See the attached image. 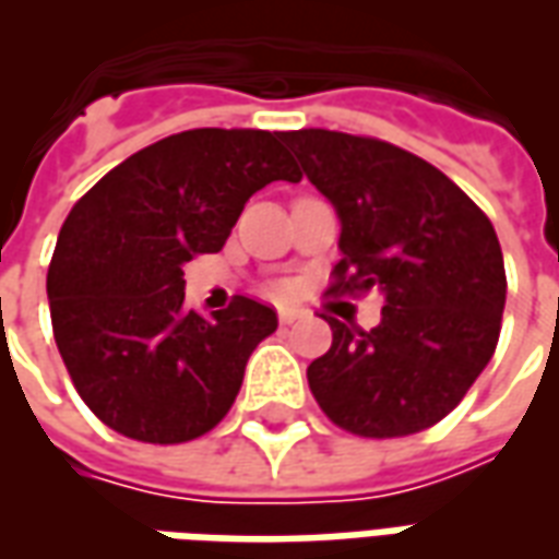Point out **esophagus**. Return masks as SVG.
I'll list each match as a JSON object with an SVG mask.
<instances>
[{
  "label": "esophagus",
  "mask_w": 559,
  "mask_h": 559,
  "mask_svg": "<svg viewBox=\"0 0 559 559\" xmlns=\"http://www.w3.org/2000/svg\"><path fill=\"white\" fill-rule=\"evenodd\" d=\"M302 317H305V311H299V308H281V311H278L281 326H290V323L302 320Z\"/></svg>",
  "instance_id": "1"
}]
</instances>
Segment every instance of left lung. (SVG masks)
Wrapping results in <instances>:
<instances>
[{
	"label": "left lung",
	"mask_w": 559,
	"mask_h": 559,
	"mask_svg": "<svg viewBox=\"0 0 559 559\" xmlns=\"http://www.w3.org/2000/svg\"><path fill=\"white\" fill-rule=\"evenodd\" d=\"M284 143L341 221L332 290L386 302L371 332L329 317L332 347L308 365L320 411L380 440L431 428L500 338L506 269L491 221L445 173L383 140L302 128Z\"/></svg>",
	"instance_id": "obj_1"
}]
</instances>
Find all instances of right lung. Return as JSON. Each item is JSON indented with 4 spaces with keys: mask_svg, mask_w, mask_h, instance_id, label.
<instances>
[{
    "mask_svg": "<svg viewBox=\"0 0 559 559\" xmlns=\"http://www.w3.org/2000/svg\"><path fill=\"white\" fill-rule=\"evenodd\" d=\"M278 179H302L284 131L194 128L134 152L74 203L47 299L62 362L104 425L167 445L227 416L278 317L248 296L188 311L182 266L221 251L248 197Z\"/></svg>",
    "mask_w": 559,
    "mask_h": 559,
    "instance_id": "1",
    "label": "right lung"
}]
</instances>
